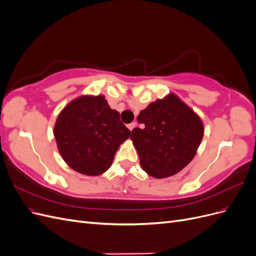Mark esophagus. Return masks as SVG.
<instances>
[{
  "label": "esophagus",
  "instance_id": "obj_1",
  "mask_svg": "<svg viewBox=\"0 0 256 256\" xmlns=\"http://www.w3.org/2000/svg\"><path fill=\"white\" fill-rule=\"evenodd\" d=\"M136 122H131V124H129V125H128V129L130 131H132L134 128H136Z\"/></svg>",
  "mask_w": 256,
  "mask_h": 256
}]
</instances>
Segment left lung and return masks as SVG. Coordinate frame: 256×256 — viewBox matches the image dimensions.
Listing matches in <instances>:
<instances>
[{
  "instance_id": "left-lung-1",
  "label": "left lung",
  "mask_w": 256,
  "mask_h": 256,
  "mask_svg": "<svg viewBox=\"0 0 256 256\" xmlns=\"http://www.w3.org/2000/svg\"><path fill=\"white\" fill-rule=\"evenodd\" d=\"M138 122L143 127L134 128L130 138L143 171L158 180L187 166L204 136L200 116L173 92L147 106Z\"/></svg>"
}]
</instances>
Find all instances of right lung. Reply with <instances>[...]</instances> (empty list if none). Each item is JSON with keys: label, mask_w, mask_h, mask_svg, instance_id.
<instances>
[{"label": "right lung", "mask_w": 256, "mask_h": 256, "mask_svg": "<svg viewBox=\"0 0 256 256\" xmlns=\"http://www.w3.org/2000/svg\"><path fill=\"white\" fill-rule=\"evenodd\" d=\"M130 134L120 113L111 109L102 95L72 100L58 114L53 129L58 150L67 166L88 176L108 171Z\"/></svg>", "instance_id": "obj_1"}]
</instances>
